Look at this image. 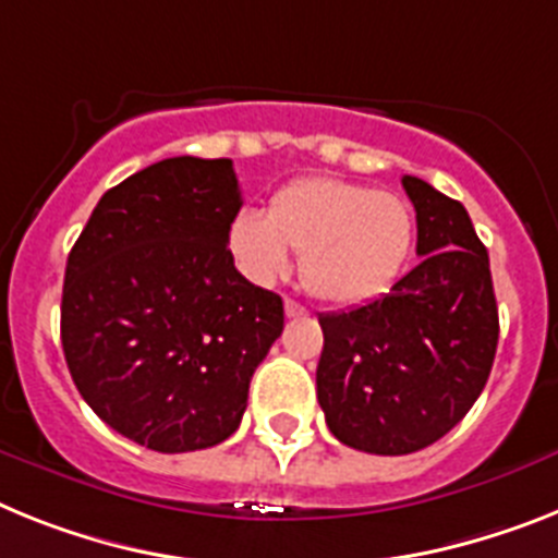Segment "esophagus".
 Masks as SVG:
<instances>
[{"label":"esophagus","mask_w":558,"mask_h":558,"mask_svg":"<svg viewBox=\"0 0 558 558\" xmlns=\"http://www.w3.org/2000/svg\"><path fill=\"white\" fill-rule=\"evenodd\" d=\"M283 312H287V317H303V315H308L306 306H301V303L292 301V298H287V301H283Z\"/></svg>","instance_id":"1"}]
</instances>
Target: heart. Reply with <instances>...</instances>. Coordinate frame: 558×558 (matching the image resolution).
Listing matches in <instances>:
<instances>
[{
    "instance_id": "heart-1",
    "label": "heart",
    "mask_w": 558,
    "mask_h": 558,
    "mask_svg": "<svg viewBox=\"0 0 558 558\" xmlns=\"http://www.w3.org/2000/svg\"><path fill=\"white\" fill-rule=\"evenodd\" d=\"M416 218L397 192L345 178L312 175L280 186L266 213L241 209L227 229L238 269L271 283L298 257V280L312 298L354 306L380 298L409 264Z\"/></svg>"
}]
</instances>
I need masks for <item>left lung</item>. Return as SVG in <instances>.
<instances>
[{
    "label": "left lung",
    "instance_id": "8db88e82",
    "mask_svg": "<svg viewBox=\"0 0 558 558\" xmlns=\"http://www.w3.org/2000/svg\"><path fill=\"white\" fill-rule=\"evenodd\" d=\"M409 275L374 301L320 315L317 402L343 446L402 457L446 437L488 383L499 340L488 250L460 201L423 178Z\"/></svg>",
    "mask_w": 558,
    "mask_h": 558
}]
</instances>
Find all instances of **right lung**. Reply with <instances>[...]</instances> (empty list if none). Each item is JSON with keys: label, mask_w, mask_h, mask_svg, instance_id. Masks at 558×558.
Here are the masks:
<instances>
[{"label": "right lung", "mask_w": 558, "mask_h": 558, "mask_svg": "<svg viewBox=\"0 0 558 558\" xmlns=\"http://www.w3.org/2000/svg\"><path fill=\"white\" fill-rule=\"evenodd\" d=\"M241 204L229 158H163L107 190L70 250V377L138 446L184 453L232 437L283 331V301L229 255Z\"/></svg>", "instance_id": "add662e5"}]
</instances>
